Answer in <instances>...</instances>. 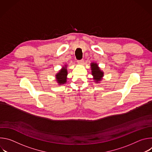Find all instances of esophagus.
Segmentation results:
<instances>
[{"mask_svg":"<svg viewBox=\"0 0 152 152\" xmlns=\"http://www.w3.org/2000/svg\"><path fill=\"white\" fill-rule=\"evenodd\" d=\"M83 61H84V60H83V59H80V60H78V61H77V62H78V64H83Z\"/></svg>","mask_w":152,"mask_h":152,"instance_id":"1","label":"esophagus"}]
</instances>
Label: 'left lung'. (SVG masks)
<instances>
[{
	"instance_id": "8db88e82",
	"label": "left lung",
	"mask_w": 152,
	"mask_h": 152,
	"mask_svg": "<svg viewBox=\"0 0 152 152\" xmlns=\"http://www.w3.org/2000/svg\"><path fill=\"white\" fill-rule=\"evenodd\" d=\"M91 66L92 75L94 76V79L96 82L100 80L102 77L103 76V73L101 72L99 68L97 67V64L92 63Z\"/></svg>"
}]
</instances>
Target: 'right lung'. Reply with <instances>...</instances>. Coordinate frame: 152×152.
Listing matches in <instances>:
<instances>
[{
	"instance_id": "right-lung-1",
	"label": "right lung",
	"mask_w": 152,
	"mask_h": 152,
	"mask_svg": "<svg viewBox=\"0 0 152 152\" xmlns=\"http://www.w3.org/2000/svg\"><path fill=\"white\" fill-rule=\"evenodd\" d=\"M67 71L66 69V67H64V68L59 71V72L56 75V80L58 81V83L59 84H64V83L66 82L67 80Z\"/></svg>"
}]
</instances>
